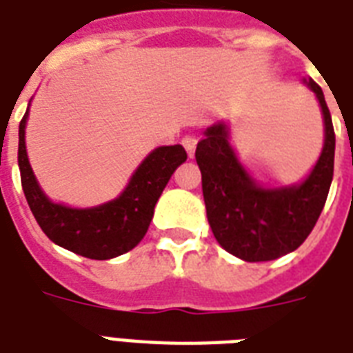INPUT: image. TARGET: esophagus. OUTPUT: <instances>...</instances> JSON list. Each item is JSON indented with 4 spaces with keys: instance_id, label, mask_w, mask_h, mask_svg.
Here are the masks:
<instances>
[{
    "instance_id": "1",
    "label": "esophagus",
    "mask_w": 353,
    "mask_h": 353,
    "mask_svg": "<svg viewBox=\"0 0 353 353\" xmlns=\"http://www.w3.org/2000/svg\"><path fill=\"white\" fill-rule=\"evenodd\" d=\"M181 144L185 146V150H187V154L190 155V157H194L196 144H198V137H196V135H192V133H188V135H185V137H183Z\"/></svg>"
}]
</instances>
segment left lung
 <instances>
[{"label": "left lung", "mask_w": 353, "mask_h": 353, "mask_svg": "<svg viewBox=\"0 0 353 353\" xmlns=\"http://www.w3.org/2000/svg\"><path fill=\"white\" fill-rule=\"evenodd\" d=\"M307 85L323 108L326 139L317 165L302 185L274 190L258 187L236 159L223 124L210 126L196 148L210 229L227 252L245 262H268L301 247L328 198L334 179V124L321 85L315 80H307Z\"/></svg>", "instance_id": "left-lung-1"}]
</instances>
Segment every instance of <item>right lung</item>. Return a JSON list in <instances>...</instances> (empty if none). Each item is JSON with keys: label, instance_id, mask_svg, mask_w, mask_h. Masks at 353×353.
Returning a JSON list of instances; mask_svg holds the SVG:
<instances>
[{"label": "right lung", "instance_id": "add662e5", "mask_svg": "<svg viewBox=\"0 0 353 353\" xmlns=\"http://www.w3.org/2000/svg\"><path fill=\"white\" fill-rule=\"evenodd\" d=\"M25 112L19 122L18 165L21 187L38 225L47 238L68 251L91 260H108L132 251L148 231L154 207L165 190L166 183L187 152L181 144L161 146L141 163L126 190L95 209H69L46 198L34 179L25 150Z\"/></svg>", "mask_w": 353, "mask_h": 353}]
</instances>
